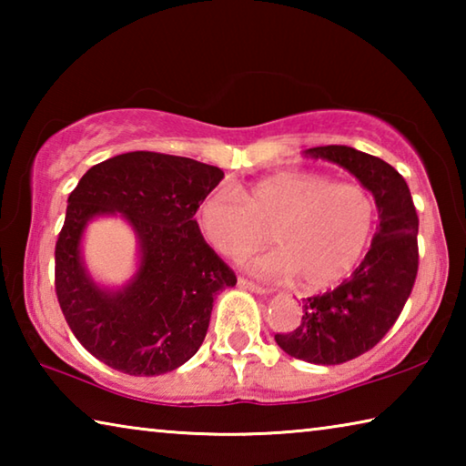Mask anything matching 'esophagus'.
Returning <instances> with one entry per match:
<instances>
[{
  "instance_id": "1",
  "label": "esophagus",
  "mask_w": 466,
  "mask_h": 466,
  "mask_svg": "<svg viewBox=\"0 0 466 466\" xmlns=\"http://www.w3.org/2000/svg\"><path fill=\"white\" fill-rule=\"evenodd\" d=\"M238 286H240V288H248V289H252V291H257V294H267V288L258 286V283H255V281L244 279V278H238Z\"/></svg>"
}]
</instances>
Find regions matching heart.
Masks as SVG:
<instances>
[{
	"instance_id": "heart-1",
	"label": "heart",
	"mask_w": 466,
	"mask_h": 466,
	"mask_svg": "<svg viewBox=\"0 0 466 466\" xmlns=\"http://www.w3.org/2000/svg\"><path fill=\"white\" fill-rule=\"evenodd\" d=\"M376 226L372 193L317 172H283L232 193L218 188L197 208V228L211 248L238 261L269 244L278 250L250 263L267 278H299L309 289L341 281L364 255Z\"/></svg>"
}]
</instances>
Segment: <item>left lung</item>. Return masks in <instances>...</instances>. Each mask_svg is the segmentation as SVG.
Returning <instances> with one entry per match:
<instances>
[{"instance_id": "8db88e82", "label": "left lung", "mask_w": 466, "mask_h": 466, "mask_svg": "<svg viewBox=\"0 0 466 466\" xmlns=\"http://www.w3.org/2000/svg\"><path fill=\"white\" fill-rule=\"evenodd\" d=\"M306 154L350 170L372 191L378 208L372 247L351 278L304 298L302 322L275 335L288 356L335 366L372 350L403 312L420 267V218L405 178L380 157L347 146L310 147Z\"/></svg>"}]
</instances>
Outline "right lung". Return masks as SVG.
Segmentation results:
<instances>
[{"label": "right lung", "mask_w": 466, "mask_h": 466, "mask_svg": "<svg viewBox=\"0 0 466 466\" xmlns=\"http://www.w3.org/2000/svg\"><path fill=\"white\" fill-rule=\"evenodd\" d=\"M224 178L183 156L127 152L92 167L69 193L55 244V291L69 329L94 358L129 376L183 366L208 335L214 296L236 275L197 228V208ZM123 213L138 234L142 263L121 292L98 289L83 269L85 224Z\"/></svg>", "instance_id": "right-lung-1"}]
</instances>
